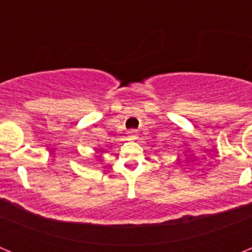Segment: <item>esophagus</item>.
<instances>
[{
	"label": "esophagus",
	"mask_w": 252,
	"mask_h": 252,
	"mask_svg": "<svg viewBox=\"0 0 252 252\" xmlns=\"http://www.w3.org/2000/svg\"><path fill=\"white\" fill-rule=\"evenodd\" d=\"M128 136H130L131 139H135V137L137 136V131H136V130H131V131H128Z\"/></svg>",
	"instance_id": "obj_1"
}]
</instances>
